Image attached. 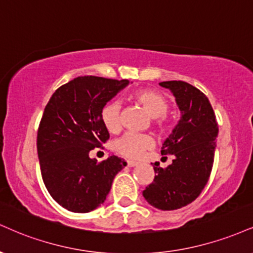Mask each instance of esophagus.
I'll return each instance as SVG.
<instances>
[{"instance_id": "esophagus-1", "label": "esophagus", "mask_w": 253, "mask_h": 253, "mask_svg": "<svg viewBox=\"0 0 253 253\" xmlns=\"http://www.w3.org/2000/svg\"><path fill=\"white\" fill-rule=\"evenodd\" d=\"M126 165L128 167H134V166L138 165V163H135V161H132V160H127Z\"/></svg>"}]
</instances>
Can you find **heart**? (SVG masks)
I'll return each instance as SVG.
<instances>
[{"instance_id":"b5f03b06","label":"heart","mask_w":253,"mask_h":253,"mask_svg":"<svg viewBox=\"0 0 253 253\" xmlns=\"http://www.w3.org/2000/svg\"><path fill=\"white\" fill-rule=\"evenodd\" d=\"M130 100L138 103L145 109L146 113L152 117V125L158 132L165 133L172 129L174 119L167 114L169 107V99L163 93L156 89H140L130 95ZM101 123L109 133H118L121 129L120 106L117 102L106 105L101 109ZM154 145V140L148 134L127 133L117 139L113 144V150L117 154L128 159H140Z\"/></svg>"}]
</instances>
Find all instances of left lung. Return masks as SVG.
I'll return each mask as SVG.
<instances>
[{
    "label": "left lung",
    "instance_id": "8db88e82",
    "mask_svg": "<svg viewBox=\"0 0 253 253\" xmlns=\"http://www.w3.org/2000/svg\"><path fill=\"white\" fill-rule=\"evenodd\" d=\"M175 96L181 118L165 140L161 154H172L171 165L154 163L153 181L142 196L163 211L184 208L196 200L208 184L213 166L218 124L208 96L184 81H164Z\"/></svg>",
    "mask_w": 253,
    "mask_h": 253
}]
</instances>
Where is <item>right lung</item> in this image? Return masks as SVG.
Returning <instances> with one entry per match:
<instances>
[{
    "label": "right lung",
    "instance_id": "obj_1",
    "mask_svg": "<svg viewBox=\"0 0 253 253\" xmlns=\"http://www.w3.org/2000/svg\"><path fill=\"white\" fill-rule=\"evenodd\" d=\"M128 80L79 77L57 88L38 130L40 169L48 192L68 211L87 213L106 200L126 161L111 156L90 159L89 152L109 139L101 109Z\"/></svg>",
    "mask_w": 253,
    "mask_h": 253
}]
</instances>
